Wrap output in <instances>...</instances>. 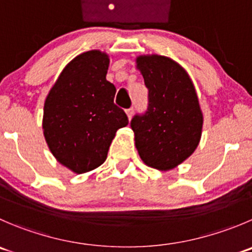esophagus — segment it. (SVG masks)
<instances>
[{
  "mask_svg": "<svg viewBox=\"0 0 252 252\" xmlns=\"http://www.w3.org/2000/svg\"><path fill=\"white\" fill-rule=\"evenodd\" d=\"M126 112V116H128V118L131 119V117H133V113H134L133 107H131V108H128Z\"/></svg>",
  "mask_w": 252,
  "mask_h": 252,
  "instance_id": "esophagus-1",
  "label": "esophagus"
}]
</instances>
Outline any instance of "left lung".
Listing matches in <instances>:
<instances>
[{
    "label": "left lung",
    "instance_id": "1",
    "mask_svg": "<svg viewBox=\"0 0 252 252\" xmlns=\"http://www.w3.org/2000/svg\"><path fill=\"white\" fill-rule=\"evenodd\" d=\"M148 89V107L131 118L141 160L166 171L196 150L202 117L196 90L187 72L171 59L151 55L136 59Z\"/></svg>",
    "mask_w": 252,
    "mask_h": 252
}]
</instances>
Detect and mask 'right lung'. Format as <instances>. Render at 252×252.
Instances as JSON below:
<instances>
[{"label": "right lung", "mask_w": 252, "mask_h": 252, "mask_svg": "<svg viewBox=\"0 0 252 252\" xmlns=\"http://www.w3.org/2000/svg\"><path fill=\"white\" fill-rule=\"evenodd\" d=\"M109 59L91 50L70 61L44 104L43 129L59 162L76 173L98 167L107 158L126 112L114 104L116 87L106 80Z\"/></svg>", "instance_id": "obj_1"}]
</instances>
